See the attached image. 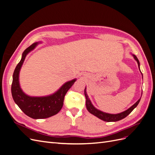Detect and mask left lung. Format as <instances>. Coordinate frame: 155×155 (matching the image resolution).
<instances>
[{
	"label": "left lung",
	"mask_w": 155,
	"mask_h": 155,
	"mask_svg": "<svg viewBox=\"0 0 155 155\" xmlns=\"http://www.w3.org/2000/svg\"><path fill=\"white\" fill-rule=\"evenodd\" d=\"M132 55L133 56L134 59L137 61L138 68H139V70L140 71L139 60L138 59L137 57L135 55L132 54ZM140 72H141V71H140ZM141 74H142V79H143V74L142 72H141ZM142 95H141V97H142ZM85 96L86 97V107H87V109L88 110V111L90 112V113H91L92 114L97 117L98 118H100V120H101L103 121H107V122H110V121H119V120H121L125 118V117L127 116L130 113V112L134 110V108L137 107L140 100H141V97H140V99L137 102H136L134 105H133L130 108H129L128 109H127L126 110H125L122 112H120V113H118V114H109V113H107V112H103L100 110L97 109L96 108L92 105L90 98L88 97V96L87 95L86 87L85 88Z\"/></svg>",
	"instance_id": "8db88e82"
}]
</instances>
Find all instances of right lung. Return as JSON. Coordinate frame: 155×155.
<instances>
[{
	"label": "right lung",
	"instance_id": "add662e5",
	"mask_svg": "<svg viewBox=\"0 0 155 155\" xmlns=\"http://www.w3.org/2000/svg\"><path fill=\"white\" fill-rule=\"evenodd\" d=\"M41 42H36L27 48L22 54L13 74L12 94L15 104L28 116L34 119L47 118L58 114L63 105L64 97L76 79L64 83L55 92L45 96H30L25 94L20 86L19 73L26 55Z\"/></svg>",
	"mask_w": 155,
	"mask_h": 155
}]
</instances>
